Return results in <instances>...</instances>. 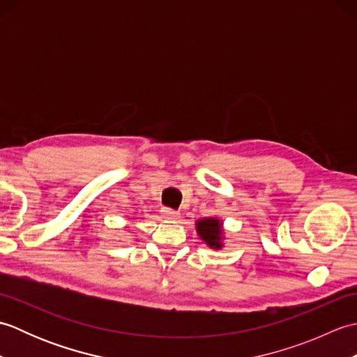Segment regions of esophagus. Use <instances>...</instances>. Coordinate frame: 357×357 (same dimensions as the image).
Returning a JSON list of instances; mask_svg holds the SVG:
<instances>
[{
  "mask_svg": "<svg viewBox=\"0 0 357 357\" xmlns=\"http://www.w3.org/2000/svg\"><path fill=\"white\" fill-rule=\"evenodd\" d=\"M161 213H162V216L167 218V219H178V218H179L178 211L173 210V208H169V207H162Z\"/></svg>",
  "mask_w": 357,
  "mask_h": 357,
  "instance_id": "obj_1",
  "label": "esophagus"
}]
</instances>
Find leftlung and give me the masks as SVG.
Masks as SVG:
<instances>
[{"label":"left lung","mask_w":357,"mask_h":357,"mask_svg":"<svg viewBox=\"0 0 357 357\" xmlns=\"http://www.w3.org/2000/svg\"><path fill=\"white\" fill-rule=\"evenodd\" d=\"M201 239L211 248L222 247V222L216 218H206L196 222Z\"/></svg>","instance_id":"1"}]
</instances>
